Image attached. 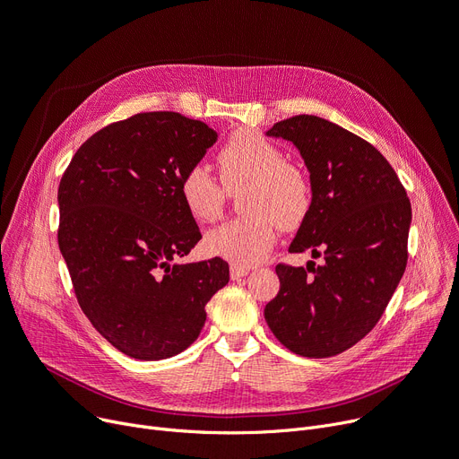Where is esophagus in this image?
Listing matches in <instances>:
<instances>
[{"mask_svg":"<svg viewBox=\"0 0 459 459\" xmlns=\"http://www.w3.org/2000/svg\"><path fill=\"white\" fill-rule=\"evenodd\" d=\"M231 278L233 280H238V278H245L250 274V269L248 267H238V265H231V271H230Z\"/></svg>","mask_w":459,"mask_h":459,"instance_id":"1","label":"esophagus"}]
</instances>
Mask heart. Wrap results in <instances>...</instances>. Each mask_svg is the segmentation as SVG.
I'll use <instances>...</instances> for the list:
<instances>
[{
	"mask_svg": "<svg viewBox=\"0 0 459 459\" xmlns=\"http://www.w3.org/2000/svg\"><path fill=\"white\" fill-rule=\"evenodd\" d=\"M228 188L248 183L243 195L247 218H237L205 235V250L233 265L259 264L274 245V222L295 228L308 214L312 192L304 173L283 162L281 151L254 130H238L218 155ZM179 195L188 214L198 222H212L222 214L226 190L207 166H190L179 181Z\"/></svg>",
	"mask_w": 459,
	"mask_h": 459,
	"instance_id": "b5f03b06",
	"label": "heart"
}]
</instances>
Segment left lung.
Segmentation results:
<instances>
[{
  "label": "left lung",
  "mask_w": 459,
  "mask_h": 459,
  "mask_svg": "<svg viewBox=\"0 0 459 459\" xmlns=\"http://www.w3.org/2000/svg\"><path fill=\"white\" fill-rule=\"evenodd\" d=\"M267 136L291 142L310 173L312 204L290 252L308 250L323 264L278 265L265 321L290 351L334 357L374 329L398 288L411 204L381 152L336 123L295 116Z\"/></svg>",
  "instance_id": "1"
}]
</instances>
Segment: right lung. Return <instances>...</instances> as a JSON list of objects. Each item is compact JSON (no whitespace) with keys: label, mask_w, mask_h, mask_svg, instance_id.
I'll return each instance as SVG.
<instances>
[{"label":"right lung","mask_w":459,"mask_h":459,"mask_svg":"<svg viewBox=\"0 0 459 459\" xmlns=\"http://www.w3.org/2000/svg\"><path fill=\"white\" fill-rule=\"evenodd\" d=\"M214 142L212 128L178 112L136 114L82 143L61 178L57 243L80 308L133 359L185 351L230 281L221 257L178 261L202 238L179 181Z\"/></svg>","instance_id":"right-lung-1"}]
</instances>
